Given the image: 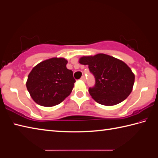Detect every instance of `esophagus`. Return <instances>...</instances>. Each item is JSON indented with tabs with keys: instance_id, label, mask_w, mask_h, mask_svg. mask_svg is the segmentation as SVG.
<instances>
[{
	"instance_id": "obj_1",
	"label": "esophagus",
	"mask_w": 158,
	"mask_h": 158,
	"mask_svg": "<svg viewBox=\"0 0 158 158\" xmlns=\"http://www.w3.org/2000/svg\"><path fill=\"white\" fill-rule=\"evenodd\" d=\"M80 80H82V81H84V82H85L86 81V78H85V76H82L81 77V78H80Z\"/></svg>"
}]
</instances>
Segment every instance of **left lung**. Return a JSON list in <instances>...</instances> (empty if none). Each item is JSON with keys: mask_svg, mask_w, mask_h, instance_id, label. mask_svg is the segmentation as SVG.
I'll list each match as a JSON object with an SVG mask.
<instances>
[{"mask_svg": "<svg viewBox=\"0 0 158 158\" xmlns=\"http://www.w3.org/2000/svg\"><path fill=\"white\" fill-rule=\"evenodd\" d=\"M82 65H88L95 78V85L89 92L98 103L111 106L121 103L129 96L135 82L131 69L120 59L99 53L84 56L79 59Z\"/></svg>", "mask_w": 158, "mask_h": 158, "instance_id": "1", "label": "left lung"}]
</instances>
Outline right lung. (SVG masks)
Returning <instances> with one entry per match:
<instances>
[{
    "mask_svg": "<svg viewBox=\"0 0 158 158\" xmlns=\"http://www.w3.org/2000/svg\"><path fill=\"white\" fill-rule=\"evenodd\" d=\"M67 64L64 58L53 57L40 62L31 69L26 87L37 104L55 106L72 93L76 80L73 72L66 68Z\"/></svg>",
    "mask_w": 158,
    "mask_h": 158,
    "instance_id": "add662e5",
    "label": "right lung"
}]
</instances>
